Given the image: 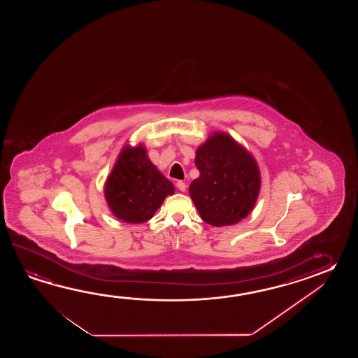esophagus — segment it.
Returning <instances> with one entry per match:
<instances>
[{"mask_svg": "<svg viewBox=\"0 0 358 358\" xmlns=\"http://www.w3.org/2000/svg\"><path fill=\"white\" fill-rule=\"evenodd\" d=\"M176 187H178V189L180 190V192H185V189H187V184L182 182V180L176 182Z\"/></svg>", "mask_w": 358, "mask_h": 358, "instance_id": "34e87169", "label": "esophagus"}]
</instances>
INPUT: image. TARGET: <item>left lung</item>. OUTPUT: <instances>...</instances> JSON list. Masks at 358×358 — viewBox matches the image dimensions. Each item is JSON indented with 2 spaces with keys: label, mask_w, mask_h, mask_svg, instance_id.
<instances>
[{
  "label": "left lung",
  "mask_w": 358,
  "mask_h": 358,
  "mask_svg": "<svg viewBox=\"0 0 358 358\" xmlns=\"http://www.w3.org/2000/svg\"><path fill=\"white\" fill-rule=\"evenodd\" d=\"M199 176L189 194L202 220L213 227L233 225L247 217L261 188L259 165L243 145L216 131L198 147Z\"/></svg>",
  "instance_id": "left-lung-1"
}]
</instances>
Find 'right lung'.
<instances>
[{"label":"right lung","mask_w":358,"mask_h":358,"mask_svg":"<svg viewBox=\"0 0 358 358\" xmlns=\"http://www.w3.org/2000/svg\"><path fill=\"white\" fill-rule=\"evenodd\" d=\"M174 190L173 182L150 161L142 145L122 148L105 182V198L111 213L129 224L150 220Z\"/></svg>","instance_id":"right-lung-1"}]
</instances>
